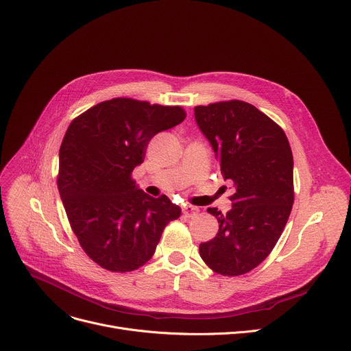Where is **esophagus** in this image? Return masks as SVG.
<instances>
[{
  "instance_id": "1",
  "label": "esophagus",
  "mask_w": 351,
  "mask_h": 351,
  "mask_svg": "<svg viewBox=\"0 0 351 351\" xmlns=\"http://www.w3.org/2000/svg\"><path fill=\"white\" fill-rule=\"evenodd\" d=\"M182 212H184L185 217L193 218V217H195V215L199 212V209H198L197 206H193V205H185V206L182 208Z\"/></svg>"
}]
</instances>
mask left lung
I'll list each match as a JSON object with an SVG mask.
<instances>
[{
	"instance_id": "obj_1",
	"label": "left lung",
	"mask_w": 351,
	"mask_h": 351,
	"mask_svg": "<svg viewBox=\"0 0 351 351\" xmlns=\"http://www.w3.org/2000/svg\"><path fill=\"white\" fill-rule=\"evenodd\" d=\"M195 122L225 180L233 181L232 209L208 212L219 230L199 245L215 273L240 276L256 268L274 249L293 204V158L284 130L243 101L194 108Z\"/></svg>"
}]
</instances>
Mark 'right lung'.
Segmentation results:
<instances>
[{"instance_id": "right-lung-1", "label": "right lung", "mask_w": 351, "mask_h": 351, "mask_svg": "<svg viewBox=\"0 0 351 351\" xmlns=\"http://www.w3.org/2000/svg\"><path fill=\"white\" fill-rule=\"evenodd\" d=\"M184 119L180 106L114 98L70 123L59 152V193L80 245L102 268L142 267L166 225L181 215L166 195L145 194L130 174L154 134Z\"/></svg>"}]
</instances>
